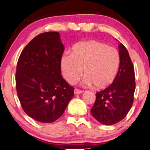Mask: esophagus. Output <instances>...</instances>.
Wrapping results in <instances>:
<instances>
[{
    "label": "esophagus",
    "mask_w": 150,
    "mask_h": 150,
    "mask_svg": "<svg viewBox=\"0 0 150 150\" xmlns=\"http://www.w3.org/2000/svg\"><path fill=\"white\" fill-rule=\"evenodd\" d=\"M83 92V91L81 90H79V89H77V88H75L74 90V94H81Z\"/></svg>",
    "instance_id": "1"
}]
</instances>
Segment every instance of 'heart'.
I'll return each mask as SVG.
<instances>
[{"mask_svg":"<svg viewBox=\"0 0 150 150\" xmlns=\"http://www.w3.org/2000/svg\"><path fill=\"white\" fill-rule=\"evenodd\" d=\"M120 62V54L115 48L100 41H88L73 46L71 54L63 55L60 67L69 83H75L83 69V84H94L96 89H104L115 79Z\"/></svg>","mask_w":150,"mask_h":150,"instance_id":"b5f03b06","label":"heart"}]
</instances>
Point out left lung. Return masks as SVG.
<instances>
[{
  "label": "left lung",
  "instance_id": "8db88e82",
  "mask_svg": "<svg viewBox=\"0 0 150 150\" xmlns=\"http://www.w3.org/2000/svg\"><path fill=\"white\" fill-rule=\"evenodd\" d=\"M120 66L113 83L96 94L91 113L104 125H112L123 120L131 108L135 90L133 64L123 44L118 45Z\"/></svg>",
  "mask_w": 150,
  "mask_h": 150
}]
</instances>
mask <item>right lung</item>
I'll return each instance as SVG.
<instances>
[{
    "instance_id": "right-lung-1",
    "label": "right lung",
    "mask_w": 150,
    "mask_h": 150,
    "mask_svg": "<svg viewBox=\"0 0 150 150\" xmlns=\"http://www.w3.org/2000/svg\"><path fill=\"white\" fill-rule=\"evenodd\" d=\"M64 50L58 32L40 34L27 45L17 64L18 96L24 112L42 123H52L63 114L74 88L61 75Z\"/></svg>"
}]
</instances>
